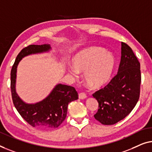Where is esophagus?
Returning <instances> with one entry per match:
<instances>
[{
    "instance_id": "esophagus-1",
    "label": "esophagus",
    "mask_w": 152,
    "mask_h": 152,
    "mask_svg": "<svg viewBox=\"0 0 152 152\" xmlns=\"http://www.w3.org/2000/svg\"><path fill=\"white\" fill-rule=\"evenodd\" d=\"M78 98H80V99H85V98H87V95L85 94V93L80 92L78 94Z\"/></svg>"
}]
</instances>
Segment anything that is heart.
Returning a JSON list of instances; mask_svg holds the SVG:
<instances>
[{"mask_svg":"<svg viewBox=\"0 0 152 152\" xmlns=\"http://www.w3.org/2000/svg\"><path fill=\"white\" fill-rule=\"evenodd\" d=\"M115 59L100 48H90L78 53L74 58L69 72L73 78L85 73L87 85L92 89L100 88L109 82L114 71Z\"/></svg>","mask_w":152,"mask_h":152,"instance_id":"heart-1","label":"heart"}]
</instances>
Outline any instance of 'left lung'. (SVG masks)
<instances>
[{"label": "left lung", "mask_w": 152, "mask_h": 152, "mask_svg": "<svg viewBox=\"0 0 152 152\" xmlns=\"http://www.w3.org/2000/svg\"><path fill=\"white\" fill-rule=\"evenodd\" d=\"M140 67L132 48L122 42L118 73L104 88L93 94L98 102L96 120L102 125H114L132 112L140 96Z\"/></svg>", "instance_id": "obj_1"}]
</instances>
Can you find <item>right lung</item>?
<instances>
[{"mask_svg":"<svg viewBox=\"0 0 152 152\" xmlns=\"http://www.w3.org/2000/svg\"><path fill=\"white\" fill-rule=\"evenodd\" d=\"M50 45H31L23 48L17 56L11 70V91L13 103L25 121L34 127L45 129L56 128L65 119L68 104L78 98L74 87L58 84L51 93L41 101L28 104L20 99L16 91L17 66L23 58L28 55L48 52Z\"/></svg>","mask_w":152,"mask_h":152,"instance_id":"1","label":"right lung"}]
</instances>
